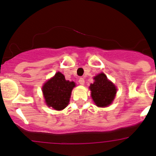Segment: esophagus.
<instances>
[{
  "label": "esophagus",
  "instance_id": "obj_1",
  "mask_svg": "<svg viewBox=\"0 0 156 156\" xmlns=\"http://www.w3.org/2000/svg\"><path fill=\"white\" fill-rule=\"evenodd\" d=\"M78 82H79L80 84L83 85V84H84V83H85L84 79H83V78H79V81H78Z\"/></svg>",
  "mask_w": 156,
  "mask_h": 156
}]
</instances>
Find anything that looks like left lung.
I'll list each match as a JSON object with an SVG mask.
<instances>
[{
  "instance_id": "8db88e82",
  "label": "left lung",
  "mask_w": 156,
  "mask_h": 156,
  "mask_svg": "<svg viewBox=\"0 0 156 156\" xmlns=\"http://www.w3.org/2000/svg\"><path fill=\"white\" fill-rule=\"evenodd\" d=\"M94 80V83L90 86L92 98L97 106L107 107L114 99L117 88L114 83L108 81L104 73L96 75Z\"/></svg>"
}]
</instances>
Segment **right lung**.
I'll return each mask as SVG.
<instances>
[{"label": "right lung", "instance_id": "right-lung-1", "mask_svg": "<svg viewBox=\"0 0 156 156\" xmlns=\"http://www.w3.org/2000/svg\"><path fill=\"white\" fill-rule=\"evenodd\" d=\"M75 86L73 81H66L63 74L57 73L42 87L47 105L58 111L64 109L68 105L72 90Z\"/></svg>", "mask_w": 156, "mask_h": 156}]
</instances>
